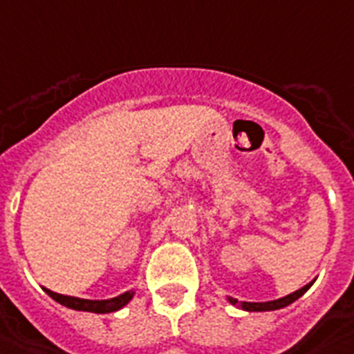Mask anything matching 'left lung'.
Returning <instances> with one entry per match:
<instances>
[{
  "mask_svg": "<svg viewBox=\"0 0 354 354\" xmlns=\"http://www.w3.org/2000/svg\"><path fill=\"white\" fill-rule=\"evenodd\" d=\"M311 284H313V282H311ZM311 284L304 286L302 289L288 295V297H282V299L279 300H271V302H239V300L235 299H230V302H232L233 306H241V308L246 309V311H273V309L286 308V306H289L291 302H295V300L299 299V297H302V295L311 288Z\"/></svg>",
  "mask_w": 354,
  "mask_h": 354,
  "instance_id": "obj_1",
  "label": "left lung"
}]
</instances>
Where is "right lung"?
Here are the masks:
<instances>
[{
	"instance_id": "add662e5",
	"label": "right lung",
	"mask_w": 354,
	"mask_h": 354,
	"mask_svg": "<svg viewBox=\"0 0 354 354\" xmlns=\"http://www.w3.org/2000/svg\"><path fill=\"white\" fill-rule=\"evenodd\" d=\"M45 291L50 295L55 302L63 304V306H66V308L77 309V311H90V313H112V311H118V309H121L122 306H127V304L131 300V297H133L131 291H127V293L119 295V297L110 300H84V299H75V297H66V295L54 293V291H50V289H46V288Z\"/></svg>"
}]
</instances>
